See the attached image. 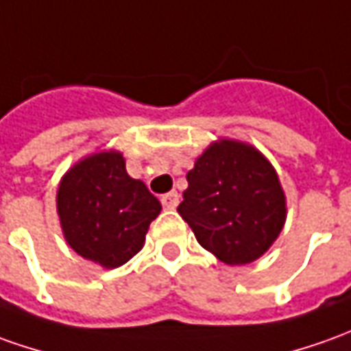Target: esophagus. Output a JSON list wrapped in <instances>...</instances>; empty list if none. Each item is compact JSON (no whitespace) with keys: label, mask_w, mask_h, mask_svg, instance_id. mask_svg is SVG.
I'll list each match as a JSON object with an SVG mask.
<instances>
[{"label":"esophagus","mask_w":351,"mask_h":351,"mask_svg":"<svg viewBox=\"0 0 351 351\" xmlns=\"http://www.w3.org/2000/svg\"><path fill=\"white\" fill-rule=\"evenodd\" d=\"M161 204H163V207H167V209H175V207L178 206V194H176V192H169V194L161 195Z\"/></svg>","instance_id":"1"}]
</instances>
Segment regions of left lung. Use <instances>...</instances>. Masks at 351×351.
I'll return each instance as SVG.
<instances>
[{"instance_id":"obj_1","label":"left lung","mask_w":351,"mask_h":351,"mask_svg":"<svg viewBox=\"0 0 351 351\" xmlns=\"http://www.w3.org/2000/svg\"><path fill=\"white\" fill-rule=\"evenodd\" d=\"M186 180L178 213L197 242L226 265L256 261L280 234L285 192L275 169L252 145L213 144Z\"/></svg>"}]
</instances>
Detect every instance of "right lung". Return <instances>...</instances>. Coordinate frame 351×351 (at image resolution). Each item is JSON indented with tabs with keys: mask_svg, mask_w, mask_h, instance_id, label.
<instances>
[{
	"mask_svg": "<svg viewBox=\"0 0 351 351\" xmlns=\"http://www.w3.org/2000/svg\"><path fill=\"white\" fill-rule=\"evenodd\" d=\"M57 211L76 254L115 269L142 250L161 204L144 182L128 176L121 154L101 152L63 176Z\"/></svg>",
	"mask_w": 351,
	"mask_h": 351,
	"instance_id": "add662e5",
	"label": "right lung"
}]
</instances>
